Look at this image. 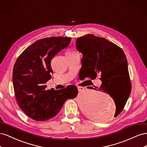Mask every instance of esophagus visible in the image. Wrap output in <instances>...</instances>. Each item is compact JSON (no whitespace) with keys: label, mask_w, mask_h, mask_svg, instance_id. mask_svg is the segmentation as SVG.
<instances>
[{"label":"esophagus","mask_w":147,"mask_h":147,"mask_svg":"<svg viewBox=\"0 0 147 147\" xmlns=\"http://www.w3.org/2000/svg\"><path fill=\"white\" fill-rule=\"evenodd\" d=\"M77 88H78V91L79 92L82 91L84 90V88H83V87H82V86H78Z\"/></svg>","instance_id":"34e87169"}]
</instances>
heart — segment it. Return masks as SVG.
Here are the masks:
<instances>
[{"label": "heart", "instance_id": "b5f03b06", "mask_svg": "<svg viewBox=\"0 0 147 147\" xmlns=\"http://www.w3.org/2000/svg\"><path fill=\"white\" fill-rule=\"evenodd\" d=\"M72 52H74V51H72V50H69V51H68L67 52V53H72Z\"/></svg>", "mask_w": 147, "mask_h": 147}]
</instances>
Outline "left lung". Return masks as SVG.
Segmentation results:
<instances>
[{
  "mask_svg": "<svg viewBox=\"0 0 147 147\" xmlns=\"http://www.w3.org/2000/svg\"><path fill=\"white\" fill-rule=\"evenodd\" d=\"M76 48L83 55L79 76L83 79H94L97 75H100L102 84L99 91L108 93L113 99L116 105L114 117H116L121 112L131 91L124 51L108 40L92 34L77 38Z\"/></svg>",
  "mask_w": 147,
  "mask_h": 147,
  "instance_id": "left-lung-1",
  "label": "left lung"
}]
</instances>
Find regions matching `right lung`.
<instances>
[{"mask_svg": "<svg viewBox=\"0 0 147 147\" xmlns=\"http://www.w3.org/2000/svg\"><path fill=\"white\" fill-rule=\"evenodd\" d=\"M70 41V37H63L38 40L21 53L15 64L12 78L18 104L26 115L35 121L55 117L67 100L77 97L76 86L47 90L45 85L53 73L52 58Z\"/></svg>", "mask_w": 147, "mask_h": 147, "instance_id": "add662e5", "label": "right lung"}]
</instances>
